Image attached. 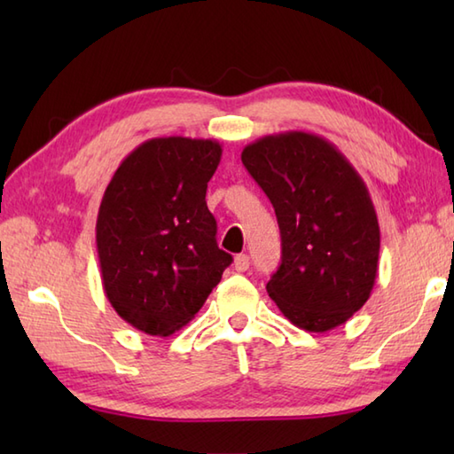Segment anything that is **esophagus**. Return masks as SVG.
<instances>
[{
	"instance_id": "1",
	"label": "esophagus",
	"mask_w": 454,
	"mask_h": 454,
	"mask_svg": "<svg viewBox=\"0 0 454 454\" xmlns=\"http://www.w3.org/2000/svg\"><path fill=\"white\" fill-rule=\"evenodd\" d=\"M234 269L238 273H244L249 269V257L246 254H239L234 257Z\"/></svg>"
}]
</instances>
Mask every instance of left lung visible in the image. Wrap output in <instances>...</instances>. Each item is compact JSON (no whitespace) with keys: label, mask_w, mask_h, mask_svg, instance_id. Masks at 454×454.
<instances>
[{"label":"left lung","mask_w":454,"mask_h":454,"mask_svg":"<svg viewBox=\"0 0 454 454\" xmlns=\"http://www.w3.org/2000/svg\"><path fill=\"white\" fill-rule=\"evenodd\" d=\"M242 161L281 230L269 296L306 332L345 324L369 301L379 271L380 228L363 177L332 142L302 130L247 144Z\"/></svg>","instance_id":"left-lung-1"}]
</instances>
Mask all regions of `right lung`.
<instances>
[{"instance_id":"obj_1","label":"right lung","mask_w":454,"mask_h":454,"mask_svg":"<svg viewBox=\"0 0 454 454\" xmlns=\"http://www.w3.org/2000/svg\"><path fill=\"white\" fill-rule=\"evenodd\" d=\"M220 158L216 140L152 138L105 189L95 226L103 288L144 333L168 337L189 324L232 263L205 200Z\"/></svg>"}]
</instances>
